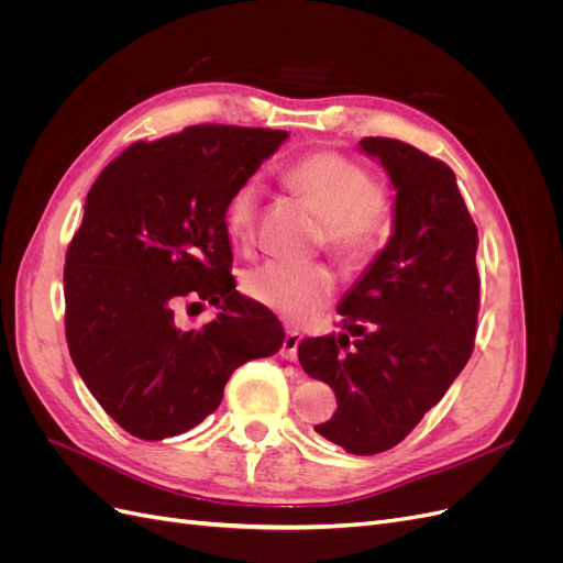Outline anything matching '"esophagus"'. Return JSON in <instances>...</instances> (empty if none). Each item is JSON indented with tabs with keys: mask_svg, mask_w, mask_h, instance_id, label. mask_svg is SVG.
Wrapping results in <instances>:
<instances>
[{
	"mask_svg": "<svg viewBox=\"0 0 563 563\" xmlns=\"http://www.w3.org/2000/svg\"><path fill=\"white\" fill-rule=\"evenodd\" d=\"M298 343H300V333L298 331H286L284 343H282V360L286 362H296L298 360Z\"/></svg>",
	"mask_w": 563,
	"mask_h": 563,
	"instance_id": "obj_1",
	"label": "esophagus"
}]
</instances>
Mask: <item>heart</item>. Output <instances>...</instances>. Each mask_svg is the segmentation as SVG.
<instances>
[{
  "label": "heart",
  "mask_w": 563,
  "mask_h": 563,
  "mask_svg": "<svg viewBox=\"0 0 563 563\" xmlns=\"http://www.w3.org/2000/svg\"><path fill=\"white\" fill-rule=\"evenodd\" d=\"M286 183L323 220V244L343 265H364L387 234V203L373 190L366 168L338 152H314L286 168ZM261 185L244 180L225 207L228 232L249 242L258 216ZM246 294L291 323H305L329 302L335 288L323 265L265 263L244 279Z\"/></svg>",
  "instance_id": "heart-1"
}]
</instances>
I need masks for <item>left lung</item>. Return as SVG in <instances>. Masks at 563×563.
Here are the masks:
<instances>
[{
  "instance_id": "left-lung-1",
  "label": "left lung",
  "mask_w": 563,
  "mask_h": 563,
  "mask_svg": "<svg viewBox=\"0 0 563 563\" xmlns=\"http://www.w3.org/2000/svg\"><path fill=\"white\" fill-rule=\"evenodd\" d=\"M360 150L395 190L389 240L340 298L343 331L305 338L298 360L335 391L333 418L314 430L373 455L397 446L470 360L479 236L446 164L391 139H364Z\"/></svg>"
}]
</instances>
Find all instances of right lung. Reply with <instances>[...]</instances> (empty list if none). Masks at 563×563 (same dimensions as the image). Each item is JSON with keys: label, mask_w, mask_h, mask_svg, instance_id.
<instances>
[{"label": "right lung", "mask_w": 563, "mask_h": 563, "mask_svg": "<svg viewBox=\"0 0 563 563\" xmlns=\"http://www.w3.org/2000/svg\"><path fill=\"white\" fill-rule=\"evenodd\" d=\"M286 139L190 126L131 145L89 190L65 258V335L81 380L129 434L162 441L197 428L223 401L234 368L282 347L277 317L230 275L225 207ZM180 297L221 312L180 328Z\"/></svg>", "instance_id": "obj_1"}]
</instances>
